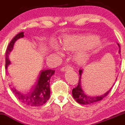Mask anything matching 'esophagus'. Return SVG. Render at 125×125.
I'll return each instance as SVG.
<instances>
[{"label":"esophagus","mask_w":125,"mask_h":125,"mask_svg":"<svg viewBox=\"0 0 125 125\" xmlns=\"http://www.w3.org/2000/svg\"><path fill=\"white\" fill-rule=\"evenodd\" d=\"M73 70V68H71V66H65L64 67L62 68H61V71H66L67 70Z\"/></svg>","instance_id":"1"}]
</instances>
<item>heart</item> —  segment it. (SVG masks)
I'll use <instances>...</instances> for the list:
<instances>
[{"instance_id":"obj_1","label":"heart","mask_w":125,"mask_h":125,"mask_svg":"<svg viewBox=\"0 0 125 125\" xmlns=\"http://www.w3.org/2000/svg\"><path fill=\"white\" fill-rule=\"evenodd\" d=\"M94 37L90 35H65L59 42L60 46L65 51H76L73 59L76 63L83 65L88 61L90 57V50L96 46V44H92ZM51 48L54 52L60 54L59 47L52 44Z\"/></svg>"}]
</instances>
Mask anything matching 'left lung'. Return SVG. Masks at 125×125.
<instances>
[{
  "mask_svg": "<svg viewBox=\"0 0 125 125\" xmlns=\"http://www.w3.org/2000/svg\"><path fill=\"white\" fill-rule=\"evenodd\" d=\"M118 47H119V54H120V45L118 43H117ZM79 80L78 85L76 88H74L72 90V95L74 100H76V102L78 103L81 104H90L95 103L98 102L99 101H101V100L104 98L105 96H107L109 94L110 92L111 91L112 87L114 85V83L113 85L111 87L109 90L107 91V92L103 94L102 95H100V96H91V95H87L86 93H84L83 90L82 88V83H81V76H82V72H83V70H79ZM117 77L116 78L115 81H117Z\"/></svg>",
  "mask_w": 125,
  "mask_h": 125,
  "instance_id": "left-lung-1",
  "label": "left lung"
}]
</instances>
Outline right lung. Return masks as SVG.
<instances>
[{
    "label": "right lung",
    "mask_w": 125,
    "mask_h": 125,
    "mask_svg": "<svg viewBox=\"0 0 125 125\" xmlns=\"http://www.w3.org/2000/svg\"><path fill=\"white\" fill-rule=\"evenodd\" d=\"M24 32H21L15 36L10 43L5 54V68L7 70L10 65V54L13 51L15 42L18 39L24 37ZM55 71L52 70H42L35 84L30 92L22 93L15 87L10 85L11 90L16 97L24 104L29 107H37L45 104L50 98V79Z\"/></svg>",
    "instance_id": "obj_1"
}]
</instances>
